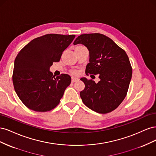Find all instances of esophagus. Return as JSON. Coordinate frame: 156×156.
Masks as SVG:
<instances>
[{
	"instance_id": "1",
	"label": "esophagus",
	"mask_w": 156,
	"mask_h": 156,
	"mask_svg": "<svg viewBox=\"0 0 156 156\" xmlns=\"http://www.w3.org/2000/svg\"><path fill=\"white\" fill-rule=\"evenodd\" d=\"M79 79L77 78V77H72V83H75V82H77L79 81Z\"/></svg>"
}]
</instances>
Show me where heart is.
<instances>
[{"label":"heart","instance_id":"heart-1","mask_svg":"<svg viewBox=\"0 0 156 156\" xmlns=\"http://www.w3.org/2000/svg\"><path fill=\"white\" fill-rule=\"evenodd\" d=\"M83 48H86L84 46H83V45H78V46L76 47V48H75V49H83ZM77 73L78 72H77L76 70H73V71H72V73L73 75H77Z\"/></svg>","mask_w":156,"mask_h":156}]
</instances>
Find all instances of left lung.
<instances>
[{
  "mask_svg": "<svg viewBox=\"0 0 156 156\" xmlns=\"http://www.w3.org/2000/svg\"><path fill=\"white\" fill-rule=\"evenodd\" d=\"M79 44L89 51L86 74H99L100 79L98 83L81 79L85 85L80 92L83 102L101 114L114 111L124 100L131 81L132 68L128 56L111 38L100 33L80 35L73 42Z\"/></svg>",
  "mask_w": 156,
  "mask_h": 156,
  "instance_id": "1",
  "label": "left lung"
}]
</instances>
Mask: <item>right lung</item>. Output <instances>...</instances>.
<instances>
[{"label": "right lung", "mask_w": 156, "mask_h": 156, "mask_svg": "<svg viewBox=\"0 0 156 156\" xmlns=\"http://www.w3.org/2000/svg\"><path fill=\"white\" fill-rule=\"evenodd\" d=\"M75 37L45 34L32 40L19 52L12 80L17 95L27 107L47 112L59 104L72 79L68 74L55 77L49 69L53 62H59Z\"/></svg>", "instance_id": "1"}]
</instances>
